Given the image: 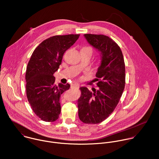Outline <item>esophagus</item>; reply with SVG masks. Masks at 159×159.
<instances>
[{"mask_svg":"<svg viewBox=\"0 0 159 159\" xmlns=\"http://www.w3.org/2000/svg\"><path fill=\"white\" fill-rule=\"evenodd\" d=\"M79 87V85L77 83H74L71 85V88H77V89Z\"/></svg>","mask_w":159,"mask_h":159,"instance_id":"obj_1","label":"esophagus"}]
</instances>
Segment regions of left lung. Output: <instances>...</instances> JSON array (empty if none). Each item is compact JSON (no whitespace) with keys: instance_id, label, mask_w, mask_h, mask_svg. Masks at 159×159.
Listing matches in <instances>:
<instances>
[{"instance_id":"1","label":"left lung","mask_w":159,"mask_h":159,"mask_svg":"<svg viewBox=\"0 0 159 159\" xmlns=\"http://www.w3.org/2000/svg\"><path fill=\"white\" fill-rule=\"evenodd\" d=\"M88 43L101 53V61L96 73V90L80 88L79 117L86 124H98L105 120L118 105L125 85V65L120 47L109 37L85 34Z\"/></svg>"}]
</instances>
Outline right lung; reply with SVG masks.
Wrapping results in <instances>:
<instances>
[{"mask_svg": "<svg viewBox=\"0 0 159 159\" xmlns=\"http://www.w3.org/2000/svg\"><path fill=\"white\" fill-rule=\"evenodd\" d=\"M80 34L57 35L41 42L33 52L26 72V95L34 112L41 120L53 122L61 112L60 98L70 84H55L54 73L61 63L64 53Z\"/></svg>", "mask_w": 159, "mask_h": 159, "instance_id": "add662e5", "label": "right lung"}]
</instances>
